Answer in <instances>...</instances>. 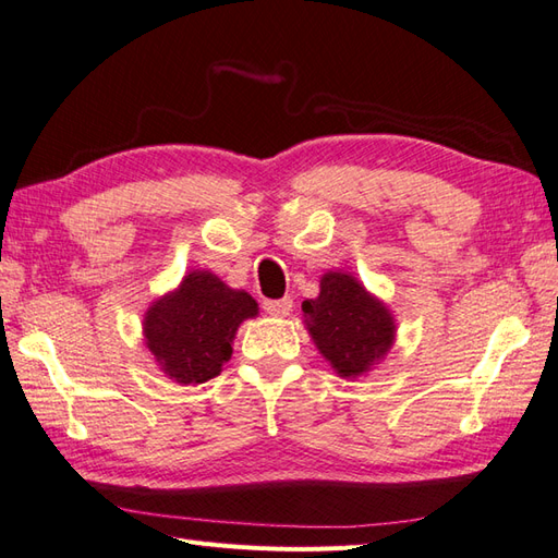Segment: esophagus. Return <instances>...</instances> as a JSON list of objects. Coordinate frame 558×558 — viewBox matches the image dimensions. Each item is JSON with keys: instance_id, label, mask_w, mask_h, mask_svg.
Masks as SVG:
<instances>
[{"instance_id": "34e87169", "label": "esophagus", "mask_w": 558, "mask_h": 558, "mask_svg": "<svg viewBox=\"0 0 558 558\" xmlns=\"http://www.w3.org/2000/svg\"><path fill=\"white\" fill-rule=\"evenodd\" d=\"M265 313L271 315V317H287L291 313L293 307V301L291 299H281V301H265L263 303Z\"/></svg>"}]
</instances>
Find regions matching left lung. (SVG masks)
<instances>
[{
  "label": "left lung",
  "instance_id": "left-lung-1",
  "mask_svg": "<svg viewBox=\"0 0 558 558\" xmlns=\"http://www.w3.org/2000/svg\"><path fill=\"white\" fill-rule=\"evenodd\" d=\"M301 307L317 351L343 379L373 373L396 341L389 305L369 293L351 271H325L319 277V295L303 301Z\"/></svg>",
  "mask_w": 558,
  "mask_h": 558
}]
</instances>
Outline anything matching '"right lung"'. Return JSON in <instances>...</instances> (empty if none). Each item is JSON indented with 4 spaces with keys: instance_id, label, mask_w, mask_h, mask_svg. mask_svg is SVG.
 Listing matches in <instances>:
<instances>
[{
    "instance_id": "obj_1",
    "label": "right lung",
    "mask_w": 558,
    "mask_h": 558,
    "mask_svg": "<svg viewBox=\"0 0 558 558\" xmlns=\"http://www.w3.org/2000/svg\"><path fill=\"white\" fill-rule=\"evenodd\" d=\"M257 313L251 293L227 287L209 269H191L145 311V349L169 379L195 387L221 373L239 327Z\"/></svg>"
}]
</instances>
